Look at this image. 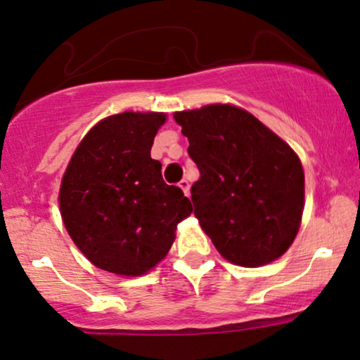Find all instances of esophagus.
<instances>
[{
	"label": "esophagus",
	"mask_w": 360,
	"mask_h": 360,
	"mask_svg": "<svg viewBox=\"0 0 360 360\" xmlns=\"http://www.w3.org/2000/svg\"><path fill=\"white\" fill-rule=\"evenodd\" d=\"M179 188L183 189V193L186 194V196H189V183H188V181H186V179L181 181V183H179Z\"/></svg>",
	"instance_id": "esophagus-1"
}]
</instances>
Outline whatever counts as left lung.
<instances>
[{
  "mask_svg": "<svg viewBox=\"0 0 360 360\" xmlns=\"http://www.w3.org/2000/svg\"><path fill=\"white\" fill-rule=\"evenodd\" d=\"M174 120L199 169L194 216L216 250L248 268L281 257L304 211V169L292 147L233 105L177 112Z\"/></svg>",
  "mask_w": 360,
  "mask_h": 360,
  "instance_id": "left-lung-1",
  "label": "left lung"
}]
</instances>
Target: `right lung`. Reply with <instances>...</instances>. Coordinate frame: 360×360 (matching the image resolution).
I'll return each mask as SVG.
<instances>
[{
  "label": "right lung",
  "instance_id": "obj_1",
  "mask_svg": "<svg viewBox=\"0 0 360 360\" xmlns=\"http://www.w3.org/2000/svg\"><path fill=\"white\" fill-rule=\"evenodd\" d=\"M164 114L124 112L103 119L77 147L60 188L73 243L95 266L144 275L166 257L191 201L164 183L150 147Z\"/></svg>",
  "mask_w": 360,
  "mask_h": 360
}]
</instances>
